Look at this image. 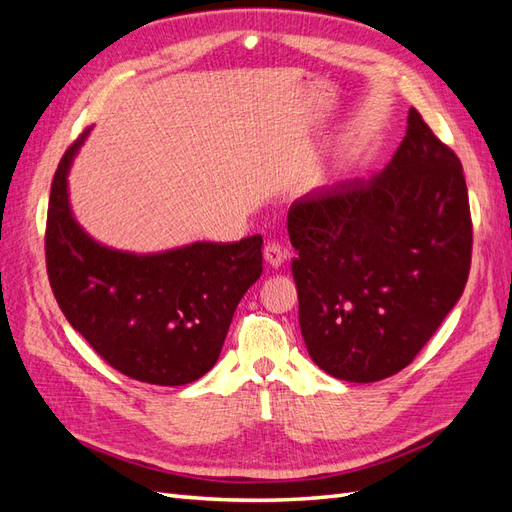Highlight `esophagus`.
<instances>
[{
	"label": "esophagus",
	"mask_w": 512,
	"mask_h": 512,
	"mask_svg": "<svg viewBox=\"0 0 512 512\" xmlns=\"http://www.w3.org/2000/svg\"><path fill=\"white\" fill-rule=\"evenodd\" d=\"M288 250L284 245H280L277 241H269L267 245H265V260H267V265H271V267H282V262L288 258Z\"/></svg>",
	"instance_id": "esophagus-1"
}]
</instances>
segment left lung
<instances>
[{"instance_id":"left-lung-1","label":"left lung","mask_w":512,"mask_h":512,"mask_svg":"<svg viewBox=\"0 0 512 512\" xmlns=\"http://www.w3.org/2000/svg\"><path fill=\"white\" fill-rule=\"evenodd\" d=\"M288 235L309 356L339 380L389 378L466 288L472 218L461 162L410 108L382 173L294 200Z\"/></svg>"}]
</instances>
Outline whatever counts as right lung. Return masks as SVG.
<instances>
[{"label":"right lung","mask_w":512,"mask_h":512,"mask_svg":"<svg viewBox=\"0 0 512 512\" xmlns=\"http://www.w3.org/2000/svg\"><path fill=\"white\" fill-rule=\"evenodd\" d=\"M89 130L66 149L46 211V273L61 312L123 376L179 386L218 361L232 314L262 273V237L192 243L136 256L89 239L68 205V168Z\"/></svg>","instance_id":"1"}]
</instances>
